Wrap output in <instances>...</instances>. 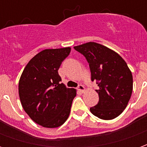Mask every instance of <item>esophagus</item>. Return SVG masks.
I'll list each match as a JSON object with an SVG mask.
<instances>
[{
	"label": "esophagus",
	"mask_w": 147,
	"mask_h": 147,
	"mask_svg": "<svg viewBox=\"0 0 147 147\" xmlns=\"http://www.w3.org/2000/svg\"><path fill=\"white\" fill-rule=\"evenodd\" d=\"M77 89H78V90L80 91L81 93H83L85 90H86V88L84 87L83 85H79V86H78V88H77Z\"/></svg>",
	"instance_id": "obj_1"
}]
</instances>
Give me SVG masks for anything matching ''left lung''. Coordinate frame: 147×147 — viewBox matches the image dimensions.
<instances>
[{
	"label": "left lung",
	"mask_w": 147,
	"mask_h": 147,
	"mask_svg": "<svg viewBox=\"0 0 147 147\" xmlns=\"http://www.w3.org/2000/svg\"><path fill=\"white\" fill-rule=\"evenodd\" d=\"M86 57L91 80L99 86L98 103L90 109L102 120H113L123 113L133 90V77L127 64L117 53L105 45L90 42L75 46Z\"/></svg>",
	"instance_id": "1"
}]
</instances>
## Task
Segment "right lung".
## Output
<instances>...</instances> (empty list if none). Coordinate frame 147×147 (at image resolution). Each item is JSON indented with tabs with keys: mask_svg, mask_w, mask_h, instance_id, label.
I'll return each mask as SVG.
<instances>
[{
	"mask_svg": "<svg viewBox=\"0 0 147 147\" xmlns=\"http://www.w3.org/2000/svg\"><path fill=\"white\" fill-rule=\"evenodd\" d=\"M70 47L44 49L30 60L21 75L19 95L24 111L41 126H61L69 117L76 90L61 83L58 69Z\"/></svg>",
	"mask_w": 147,
	"mask_h": 147,
	"instance_id": "1",
	"label": "right lung"
}]
</instances>
